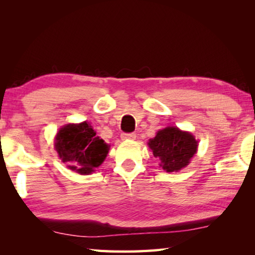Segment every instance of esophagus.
Segmentation results:
<instances>
[{
	"label": "esophagus",
	"instance_id": "esophagus-1",
	"mask_svg": "<svg viewBox=\"0 0 255 255\" xmlns=\"http://www.w3.org/2000/svg\"><path fill=\"white\" fill-rule=\"evenodd\" d=\"M122 139H124V140H133V139H136V133H133V132L123 133Z\"/></svg>",
	"mask_w": 255,
	"mask_h": 255
}]
</instances>
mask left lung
<instances>
[{
	"mask_svg": "<svg viewBox=\"0 0 255 255\" xmlns=\"http://www.w3.org/2000/svg\"><path fill=\"white\" fill-rule=\"evenodd\" d=\"M148 146L154 156L159 158V166L164 171L178 172L187 166L197 153L198 140L192 133L178 127H166L149 139Z\"/></svg>",
	"mask_w": 255,
	"mask_h": 255,
	"instance_id": "obj_1",
	"label": "left lung"
}]
</instances>
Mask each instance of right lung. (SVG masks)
<instances>
[{"label": "right lung", "mask_w": 255, "mask_h": 255, "mask_svg": "<svg viewBox=\"0 0 255 255\" xmlns=\"http://www.w3.org/2000/svg\"><path fill=\"white\" fill-rule=\"evenodd\" d=\"M96 135L88 122L68 124L59 129L55 137V148L68 169L88 175L101 165L110 146Z\"/></svg>", "instance_id": "1"}]
</instances>
